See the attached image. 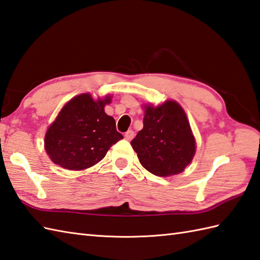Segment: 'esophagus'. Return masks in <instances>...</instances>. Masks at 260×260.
Masks as SVG:
<instances>
[{"label":"esophagus","mask_w":260,"mask_h":260,"mask_svg":"<svg viewBox=\"0 0 260 260\" xmlns=\"http://www.w3.org/2000/svg\"><path fill=\"white\" fill-rule=\"evenodd\" d=\"M134 132H133L132 129H129V131H127V132H126L125 133V140H127V141H132L133 140V138H134Z\"/></svg>","instance_id":"esophagus-1"}]
</instances>
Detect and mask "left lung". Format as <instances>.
<instances>
[{"label": "left lung", "mask_w": 260, "mask_h": 260, "mask_svg": "<svg viewBox=\"0 0 260 260\" xmlns=\"http://www.w3.org/2000/svg\"><path fill=\"white\" fill-rule=\"evenodd\" d=\"M144 127L131 142L142 166L156 176L182 173L196 152L195 138L177 102L145 105Z\"/></svg>", "instance_id": "obj_1"}]
</instances>
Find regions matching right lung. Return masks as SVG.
I'll list each match as a JSON object with an SVG mask.
<instances>
[{
    "mask_svg": "<svg viewBox=\"0 0 260 260\" xmlns=\"http://www.w3.org/2000/svg\"><path fill=\"white\" fill-rule=\"evenodd\" d=\"M111 96L94 101L81 94L66 103L45 134L50 158L70 171H82L98 164L112 145L122 140L115 119L104 112Z\"/></svg>",
    "mask_w": 260,
    "mask_h": 260,
    "instance_id": "right-lung-1",
    "label": "right lung"
}]
</instances>
